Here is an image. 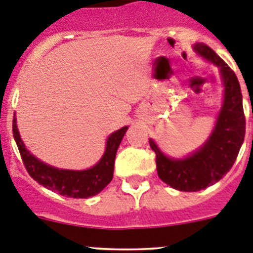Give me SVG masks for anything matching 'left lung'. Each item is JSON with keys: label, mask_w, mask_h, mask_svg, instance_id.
<instances>
[{"label": "left lung", "mask_w": 253, "mask_h": 253, "mask_svg": "<svg viewBox=\"0 0 253 253\" xmlns=\"http://www.w3.org/2000/svg\"><path fill=\"white\" fill-rule=\"evenodd\" d=\"M194 50L218 67L224 84V100L213 133L202 148L182 160L165 156L149 139V146L156 153L158 177L173 189L187 193L214 185L232 169L246 133L242 92L236 73L205 44H195Z\"/></svg>", "instance_id": "8db88e82"}]
</instances>
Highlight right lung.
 Wrapping results in <instances>:
<instances>
[{
	"mask_svg": "<svg viewBox=\"0 0 253 253\" xmlns=\"http://www.w3.org/2000/svg\"><path fill=\"white\" fill-rule=\"evenodd\" d=\"M126 129L128 126H123L107 138L104 156L95 166L84 171H72V169H55L34 157L26 149L20 138L16 119L13 118L12 122L13 138L29 175L46 189L60 195L75 199L90 198L99 194L110 184V181L113 180L116 152Z\"/></svg>",
	"mask_w": 253,
	"mask_h": 253,
	"instance_id": "obj_1",
	"label": "right lung"
}]
</instances>
